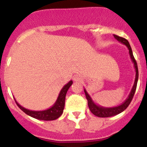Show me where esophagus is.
Segmentation results:
<instances>
[{
	"mask_svg": "<svg viewBox=\"0 0 147 147\" xmlns=\"http://www.w3.org/2000/svg\"><path fill=\"white\" fill-rule=\"evenodd\" d=\"M73 80L75 81V82H81V81H82V77H81V76L76 75L73 77Z\"/></svg>",
	"mask_w": 147,
	"mask_h": 147,
	"instance_id": "1",
	"label": "esophagus"
}]
</instances>
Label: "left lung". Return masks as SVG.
Masks as SVG:
<instances>
[{"instance_id": "left-lung-1", "label": "left lung", "mask_w": 147, "mask_h": 147, "mask_svg": "<svg viewBox=\"0 0 147 147\" xmlns=\"http://www.w3.org/2000/svg\"><path fill=\"white\" fill-rule=\"evenodd\" d=\"M115 39H117L118 41L120 43L125 45L127 47L128 50H129V53L130 55V58H131V61H132L133 65H134L135 70H136V78H135L134 84L131 88V92H130L129 96L127 97V98L125 99L124 102L122 104H121L120 105H118L116 106H113V107H104L100 105H97V104H95L94 102V101L92 100V99L91 98V97L88 93V92L86 90V88H84V92H85L86 97L88 100V105L89 109H90L91 113L92 114L95 115V116H97L99 117H112V116L116 115L121 113L123 112L126 108L129 106V105L131 103V100H132L133 95H134L135 92H136V87H137V84L138 81V65L136 63V61L134 57H133L132 50H131V45H130L129 41L125 38H122V37L118 36L117 35H113Z\"/></svg>"}]
</instances>
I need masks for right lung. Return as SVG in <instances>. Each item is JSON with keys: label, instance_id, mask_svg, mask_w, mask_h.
I'll return each instance as SVG.
<instances>
[{"label": "right lung", "instance_id": "right-lung-1", "mask_svg": "<svg viewBox=\"0 0 147 147\" xmlns=\"http://www.w3.org/2000/svg\"><path fill=\"white\" fill-rule=\"evenodd\" d=\"M72 81L70 80L68 83L65 84L64 86L62 88L59 94L58 97H57L56 102L52 105L51 107H50L48 109L43 111H32L27 109L25 108L20 105L18 103L16 102V99L14 98L15 102L20 109H21L25 114L30 117L35 118V119H40V120H45V121H50L55 120L61 115L63 113L64 109V106H65V95H66L67 91L69 89V88L71 86L72 84Z\"/></svg>", "mask_w": 147, "mask_h": 147}]
</instances>
